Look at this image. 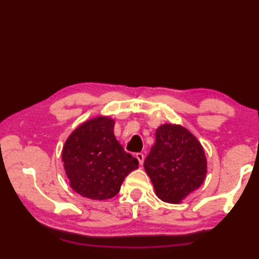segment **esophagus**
Here are the masks:
<instances>
[{
    "label": "esophagus",
    "mask_w": 259,
    "mask_h": 259,
    "mask_svg": "<svg viewBox=\"0 0 259 259\" xmlns=\"http://www.w3.org/2000/svg\"><path fill=\"white\" fill-rule=\"evenodd\" d=\"M136 157H137V160L139 161V164H143V162H144V154H143V153H137V154H136Z\"/></svg>",
    "instance_id": "1"
}]
</instances>
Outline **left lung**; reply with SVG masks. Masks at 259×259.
I'll return each instance as SVG.
<instances>
[{"mask_svg": "<svg viewBox=\"0 0 259 259\" xmlns=\"http://www.w3.org/2000/svg\"><path fill=\"white\" fill-rule=\"evenodd\" d=\"M157 198L179 203L201 186L207 174L203 147L186 128L162 124L144 162Z\"/></svg>", "mask_w": 259, "mask_h": 259, "instance_id": "8db88e82", "label": "left lung"}]
</instances>
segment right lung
Masks as SVG:
<instances>
[{"label":"right lung","instance_id":"obj_1","mask_svg":"<svg viewBox=\"0 0 259 259\" xmlns=\"http://www.w3.org/2000/svg\"><path fill=\"white\" fill-rule=\"evenodd\" d=\"M69 185L93 200L115 196L124 178L138 168L114 136V120L107 116L82 123L69 135L61 153Z\"/></svg>","mask_w":259,"mask_h":259}]
</instances>
